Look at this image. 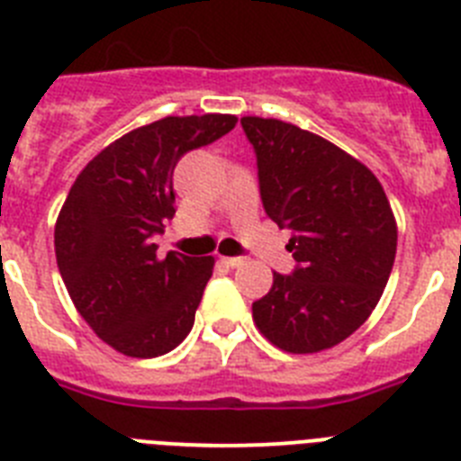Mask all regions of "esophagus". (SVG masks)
Masks as SVG:
<instances>
[{
  "label": "esophagus",
  "instance_id": "1",
  "mask_svg": "<svg viewBox=\"0 0 461 461\" xmlns=\"http://www.w3.org/2000/svg\"><path fill=\"white\" fill-rule=\"evenodd\" d=\"M223 263H226L228 267H240V266H244V260L247 258H242V256H230V258H221Z\"/></svg>",
  "mask_w": 461,
  "mask_h": 461
}]
</instances>
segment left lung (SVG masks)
<instances>
[{"label": "left lung", "mask_w": 461, "mask_h": 461, "mask_svg": "<svg viewBox=\"0 0 461 461\" xmlns=\"http://www.w3.org/2000/svg\"><path fill=\"white\" fill-rule=\"evenodd\" d=\"M260 201L291 228V275L251 304L256 328L288 353H319L351 337L378 304L397 254V223L376 175L295 124L242 117Z\"/></svg>", "instance_id": "1"}]
</instances>
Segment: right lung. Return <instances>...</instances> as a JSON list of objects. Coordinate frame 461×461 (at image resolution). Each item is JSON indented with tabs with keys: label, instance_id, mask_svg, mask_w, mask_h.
<instances>
[{
	"label": "right lung",
	"instance_id": "obj_1",
	"mask_svg": "<svg viewBox=\"0 0 461 461\" xmlns=\"http://www.w3.org/2000/svg\"><path fill=\"white\" fill-rule=\"evenodd\" d=\"M235 115L164 117L110 142L73 182L55 226L57 267L89 328L115 351L157 357L182 344L212 276V256H157L175 214V166L219 140Z\"/></svg>",
	"mask_w": 461,
	"mask_h": 461
}]
</instances>
